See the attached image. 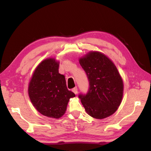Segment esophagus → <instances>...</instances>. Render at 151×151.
Instances as JSON below:
<instances>
[{
	"instance_id": "esophagus-1",
	"label": "esophagus",
	"mask_w": 151,
	"mask_h": 151,
	"mask_svg": "<svg viewBox=\"0 0 151 151\" xmlns=\"http://www.w3.org/2000/svg\"><path fill=\"white\" fill-rule=\"evenodd\" d=\"M77 87H76V86H75V88H73V89H72V91L73 92V93H75V94H77Z\"/></svg>"
}]
</instances>
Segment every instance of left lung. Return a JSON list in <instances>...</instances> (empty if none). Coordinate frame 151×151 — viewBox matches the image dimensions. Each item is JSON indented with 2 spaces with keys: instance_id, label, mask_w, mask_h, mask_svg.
<instances>
[{
  "instance_id": "left-lung-1",
  "label": "left lung",
  "mask_w": 151,
  "mask_h": 151,
  "mask_svg": "<svg viewBox=\"0 0 151 151\" xmlns=\"http://www.w3.org/2000/svg\"><path fill=\"white\" fill-rule=\"evenodd\" d=\"M79 63L87 76L89 88L78 98L89 115L102 119L111 116L121 104L123 82L114 63L99 52H91Z\"/></svg>"
}]
</instances>
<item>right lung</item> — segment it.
I'll return each mask as SVG.
<instances>
[{
    "instance_id": "right-lung-1",
    "label": "right lung",
    "mask_w": 151,
    "mask_h": 151,
    "mask_svg": "<svg viewBox=\"0 0 151 151\" xmlns=\"http://www.w3.org/2000/svg\"><path fill=\"white\" fill-rule=\"evenodd\" d=\"M59 64L53 58L40 63L29 86V95L36 109L43 115L59 119L66 111L69 99L75 96L66 87L65 76L58 73Z\"/></svg>"
}]
</instances>
